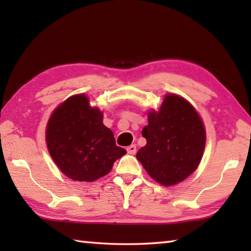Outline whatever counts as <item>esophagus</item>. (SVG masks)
Wrapping results in <instances>:
<instances>
[{"mask_svg": "<svg viewBox=\"0 0 251 251\" xmlns=\"http://www.w3.org/2000/svg\"><path fill=\"white\" fill-rule=\"evenodd\" d=\"M126 150L129 154H132V155H134V154H136V152H137V147H136V145H131L129 147H127Z\"/></svg>", "mask_w": 251, "mask_h": 251, "instance_id": "obj_1", "label": "esophagus"}]
</instances>
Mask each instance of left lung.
<instances>
[{"label": "left lung", "mask_w": 251, "mask_h": 251, "mask_svg": "<svg viewBox=\"0 0 251 251\" xmlns=\"http://www.w3.org/2000/svg\"><path fill=\"white\" fill-rule=\"evenodd\" d=\"M147 145L137 159L163 185L183 181L199 166L206 135L200 115L188 101L167 95L159 111H151L142 130Z\"/></svg>", "instance_id": "1"}]
</instances>
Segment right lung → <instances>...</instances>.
Masks as SVG:
<instances>
[{
    "label": "right lung",
    "mask_w": 251,
    "mask_h": 251,
    "mask_svg": "<svg viewBox=\"0 0 251 251\" xmlns=\"http://www.w3.org/2000/svg\"><path fill=\"white\" fill-rule=\"evenodd\" d=\"M102 113L85 95L73 96L58 106L46 128L49 151L57 166L72 180L92 182L109 174L126 151L102 123Z\"/></svg>",
    "instance_id": "obj_1"
}]
</instances>
